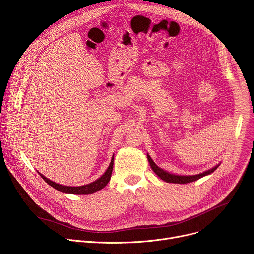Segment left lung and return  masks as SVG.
I'll return each mask as SVG.
<instances>
[{"instance_id": "8db88e82", "label": "left lung", "mask_w": 254, "mask_h": 254, "mask_svg": "<svg viewBox=\"0 0 254 254\" xmlns=\"http://www.w3.org/2000/svg\"><path fill=\"white\" fill-rule=\"evenodd\" d=\"M148 157V160L150 162V165H151V168L153 169V171L161 178L162 180L166 181V182H170V183H189V182H192V181H195L199 178H201L202 176H205L207 174H210L212 172H214L218 167L219 165L215 166L214 168L207 170V171H204L203 173H199L197 175H190V176H179V175H174V174H170L166 171H164L163 169L159 168L155 163L154 161L151 159L150 156H147Z\"/></svg>"}]
</instances>
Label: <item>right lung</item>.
Returning <instances> with one entry per match:
<instances>
[{
	"mask_svg": "<svg viewBox=\"0 0 254 254\" xmlns=\"http://www.w3.org/2000/svg\"><path fill=\"white\" fill-rule=\"evenodd\" d=\"M112 169H113V157L111 159V162H110L109 167L107 168L106 172L99 179L93 181L92 183L86 184V186H82V187H64V186H62V184L56 183V182L48 179L47 177H44L40 173L39 174L43 178V180H45V182L49 183L51 187H53L54 189H56L57 190H59L61 192L72 193V194H90V193H94V192L102 190L104 187H106V184L110 180Z\"/></svg>",
	"mask_w": 254,
	"mask_h": 254,
	"instance_id": "1",
	"label": "right lung"
}]
</instances>
